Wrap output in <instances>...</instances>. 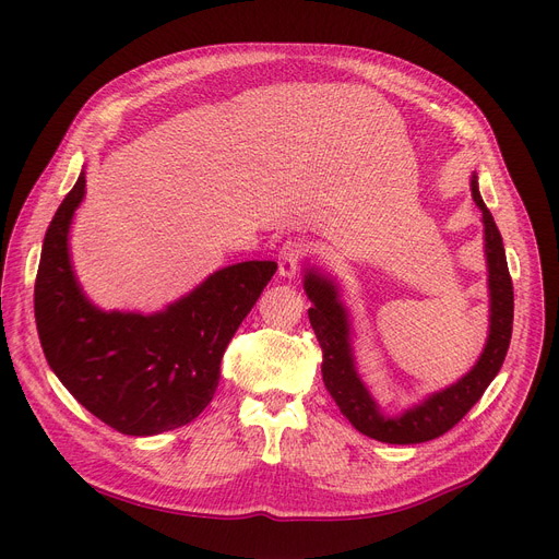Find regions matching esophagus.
Returning a JSON list of instances; mask_svg holds the SVG:
<instances>
[{"instance_id": "34e87169", "label": "esophagus", "mask_w": 559, "mask_h": 559, "mask_svg": "<svg viewBox=\"0 0 559 559\" xmlns=\"http://www.w3.org/2000/svg\"><path fill=\"white\" fill-rule=\"evenodd\" d=\"M308 255V245L301 240H287L278 251V274L283 278L295 276L301 267V260Z\"/></svg>"}]
</instances>
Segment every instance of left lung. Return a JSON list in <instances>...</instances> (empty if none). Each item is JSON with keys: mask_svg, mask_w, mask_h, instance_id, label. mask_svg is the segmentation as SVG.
<instances>
[{"mask_svg": "<svg viewBox=\"0 0 559 559\" xmlns=\"http://www.w3.org/2000/svg\"><path fill=\"white\" fill-rule=\"evenodd\" d=\"M472 194L483 211L485 224V253L489 270V340L478 365L468 371L455 385L432 394L421 405L407 409L401 417H385L378 413L373 399L356 371L354 354H350L348 317L340 304L335 285L317 272H308L304 287L312 301L308 310L310 326L321 346V376L324 385L337 403L340 413L354 424L362 435L388 444H421L449 432L466 413L472 409L485 390L489 388L496 373L501 371L512 340L514 319V289L506 260L503 238L498 226L487 211V205L478 192L476 176L472 179Z\"/></svg>", "mask_w": 559, "mask_h": 559, "instance_id": "left-lung-1", "label": "left lung"}]
</instances>
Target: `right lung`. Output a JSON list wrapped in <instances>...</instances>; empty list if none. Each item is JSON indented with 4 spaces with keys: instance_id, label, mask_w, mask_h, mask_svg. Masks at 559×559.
Listing matches in <instances>:
<instances>
[{
    "instance_id": "1",
    "label": "right lung",
    "mask_w": 559,
    "mask_h": 559,
    "mask_svg": "<svg viewBox=\"0 0 559 559\" xmlns=\"http://www.w3.org/2000/svg\"><path fill=\"white\" fill-rule=\"evenodd\" d=\"M85 176L45 233L34 310L45 358L68 392L122 435L146 437L197 419L215 396L224 350L276 272L230 264L156 314L102 312L76 285L68 230Z\"/></svg>"
}]
</instances>
